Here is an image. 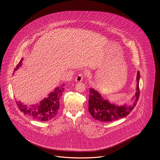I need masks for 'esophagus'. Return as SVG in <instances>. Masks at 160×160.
I'll return each instance as SVG.
<instances>
[{
	"label": "esophagus",
	"instance_id": "1",
	"mask_svg": "<svg viewBox=\"0 0 160 160\" xmlns=\"http://www.w3.org/2000/svg\"><path fill=\"white\" fill-rule=\"evenodd\" d=\"M84 78V74L82 73H80L78 75V76L76 78V81L78 82H82L83 79V78Z\"/></svg>",
	"mask_w": 160,
	"mask_h": 160
}]
</instances>
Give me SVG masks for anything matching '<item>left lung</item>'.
Returning <instances> with one entry per match:
<instances>
[{"label": "left lung", "instance_id": "8db88e82", "mask_svg": "<svg viewBox=\"0 0 160 160\" xmlns=\"http://www.w3.org/2000/svg\"><path fill=\"white\" fill-rule=\"evenodd\" d=\"M140 76V72L138 71L137 74L136 98L131 106H127L126 104L118 106L112 103H110L102 97V96L94 88H90L88 100V112L90 114L94 119L102 122L116 121L128 115L136 106L139 98Z\"/></svg>", "mask_w": 160, "mask_h": 160}]
</instances>
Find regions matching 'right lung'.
Listing matches in <instances>:
<instances>
[{
    "label": "right lung",
    "mask_w": 160,
    "mask_h": 160,
    "mask_svg": "<svg viewBox=\"0 0 160 160\" xmlns=\"http://www.w3.org/2000/svg\"><path fill=\"white\" fill-rule=\"evenodd\" d=\"M23 58H22L15 68L17 70L21 66ZM56 88L53 92L48 94V97L44 98L39 104L32 106H27L20 102H16L18 108L24 114L32 119L37 121H46L53 118L58 114L59 109V100L63 94L64 86Z\"/></svg>",
    "instance_id": "right-lung-1"
}]
</instances>
